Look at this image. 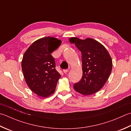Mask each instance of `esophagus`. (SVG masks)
Segmentation results:
<instances>
[{
  "label": "esophagus",
  "mask_w": 131,
  "mask_h": 131,
  "mask_svg": "<svg viewBox=\"0 0 131 131\" xmlns=\"http://www.w3.org/2000/svg\"><path fill=\"white\" fill-rule=\"evenodd\" d=\"M63 73H67L68 72V71H69V70H68V69H64V70H63Z\"/></svg>",
  "instance_id": "1"
}]
</instances>
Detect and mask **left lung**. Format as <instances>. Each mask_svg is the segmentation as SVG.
I'll list each match as a JSON object with an SVG mask.
<instances>
[{"mask_svg": "<svg viewBox=\"0 0 131 131\" xmlns=\"http://www.w3.org/2000/svg\"><path fill=\"white\" fill-rule=\"evenodd\" d=\"M82 53L83 75L80 81L74 84L76 91L89 95L100 90L111 74L112 62L111 56L101 43L88 38L81 40L77 37L69 39Z\"/></svg>", "mask_w": 131, "mask_h": 131, "instance_id": "left-lung-1", "label": "left lung"}]
</instances>
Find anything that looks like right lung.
I'll list each match as a JSON object with an SVG mask.
<instances>
[{
  "instance_id": "add662e5",
  "label": "right lung",
  "mask_w": 131,
  "mask_h": 131,
  "mask_svg": "<svg viewBox=\"0 0 131 131\" xmlns=\"http://www.w3.org/2000/svg\"><path fill=\"white\" fill-rule=\"evenodd\" d=\"M61 43L58 38L43 37L33 42L23 56L21 67L25 80L38 96L45 98L55 91L61 75L56 70L55 59L51 53Z\"/></svg>"
}]
</instances>
